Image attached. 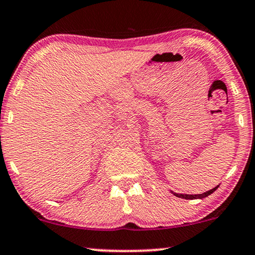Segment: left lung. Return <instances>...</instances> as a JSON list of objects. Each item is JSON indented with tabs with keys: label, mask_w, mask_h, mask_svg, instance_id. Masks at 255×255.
Listing matches in <instances>:
<instances>
[{
	"label": "left lung",
	"mask_w": 255,
	"mask_h": 255,
	"mask_svg": "<svg viewBox=\"0 0 255 255\" xmlns=\"http://www.w3.org/2000/svg\"><path fill=\"white\" fill-rule=\"evenodd\" d=\"M218 186H219V185H218ZM218 186L212 188V190L207 191V192L201 193V194H179V193H174V192H172V193H173L174 196L178 197V198H183V199H203V198H206V197L210 196L211 193H213L214 191H216L218 188Z\"/></svg>",
	"instance_id": "obj_1"
}]
</instances>
